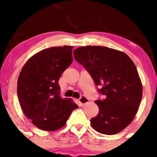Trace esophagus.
Wrapping results in <instances>:
<instances>
[{"mask_svg":"<svg viewBox=\"0 0 157 157\" xmlns=\"http://www.w3.org/2000/svg\"><path fill=\"white\" fill-rule=\"evenodd\" d=\"M79 102H80L81 105H86V104L89 103V100L87 97H86L85 96H82L80 99H79Z\"/></svg>","mask_w":157,"mask_h":157,"instance_id":"esophagus-1","label":"esophagus"}]
</instances>
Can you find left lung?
Wrapping results in <instances>:
<instances>
[{"instance_id":"left-lung-1","label":"left lung","mask_w":157,"mask_h":157,"mask_svg":"<svg viewBox=\"0 0 157 157\" xmlns=\"http://www.w3.org/2000/svg\"><path fill=\"white\" fill-rule=\"evenodd\" d=\"M75 58L89 71L105 96L91 125L97 132L113 135L125 129L135 117L142 100V85L136 66L124 52L88 46L74 51Z\"/></svg>"}]
</instances>
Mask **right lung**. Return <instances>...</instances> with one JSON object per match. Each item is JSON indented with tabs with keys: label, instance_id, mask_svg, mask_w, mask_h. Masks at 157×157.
<instances>
[{
	"label": "right lung",
	"instance_id": "add662e5",
	"mask_svg": "<svg viewBox=\"0 0 157 157\" xmlns=\"http://www.w3.org/2000/svg\"><path fill=\"white\" fill-rule=\"evenodd\" d=\"M73 46L45 48L30 57L17 80L20 105L33 125L44 131L58 130L78 108L70 98L62 99L58 81L72 63Z\"/></svg>",
	"mask_w": 157,
	"mask_h": 157
}]
</instances>
